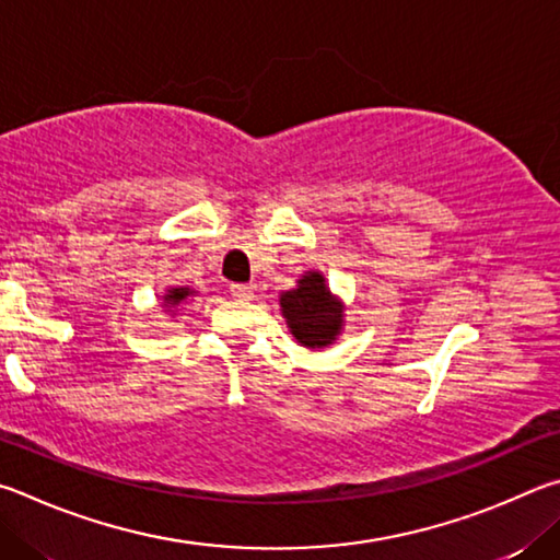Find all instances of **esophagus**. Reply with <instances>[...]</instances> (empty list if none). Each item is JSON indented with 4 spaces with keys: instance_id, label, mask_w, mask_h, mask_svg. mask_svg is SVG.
<instances>
[{
    "instance_id": "1",
    "label": "esophagus",
    "mask_w": 560,
    "mask_h": 560,
    "mask_svg": "<svg viewBox=\"0 0 560 560\" xmlns=\"http://www.w3.org/2000/svg\"><path fill=\"white\" fill-rule=\"evenodd\" d=\"M231 295H233L235 300H241V302H248V300H253V288H250V285H241V282H235V285H231Z\"/></svg>"
}]
</instances>
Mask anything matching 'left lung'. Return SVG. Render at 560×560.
Returning <instances> with one entry per match:
<instances>
[{"label":"left lung","instance_id":"8db88e82","mask_svg":"<svg viewBox=\"0 0 560 560\" xmlns=\"http://www.w3.org/2000/svg\"><path fill=\"white\" fill-rule=\"evenodd\" d=\"M345 302L329 290L319 270H307L295 288L280 292V312L290 335L312 351L337 345L345 331Z\"/></svg>","mask_w":560,"mask_h":560}]
</instances>
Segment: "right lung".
<instances>
[{"label":"right lung","mask_w":560,"mask_h":560,"mask_svg":"<svg viewBox=\"0 0 560 560\" xmlns=\"http://www.w3.org/2000/svg\"><path fill=\"white\" fill-rule=\"evenodd\" d=\"M191 298H196L194 288H166L164 295H160L162 310L166 312V315L176 317V312H179Z\"/></svg>","instance_id":"add662e5"}]
</instances>
